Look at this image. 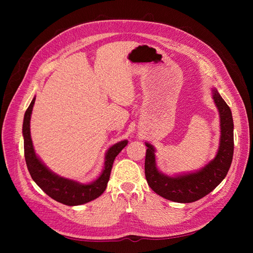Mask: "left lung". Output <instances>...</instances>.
I'll list each match as a JSON object with an SVG mask.
<instances>
[{"instance_id":"1","label":"left lung","mask_w":253,"mask_h":253,"mask_svg":"<svg viewBox=\"0 0 253 253\" xmlns=\"http://www.w3.org/2000/svg\"><path fill=\"white\" fill-rule=\"evenodd\" d=\"M212 98L219 115L220 137L216 155L194 172L168 175L158 170L154 145L145 142L147 154L144 173L148 185L155 193L175 203H193L201 200L223 181L233 157V119L232 113L216 88H212Z\"/></svg>"}]
</instances>
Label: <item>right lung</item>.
I'll list each match as a JSON object with an SVG mask.
<instances>
[{
	"label": "right lung",
	"instance_id": "obj_1",
	"mask_svg": "<svg viewBox=\"0 0 253 253\" xmlns=\"http://www.w3.org/2000/svg\"><path fill=\"white\" fill-rule=\"evenodd\" d=\"M36 97L30 102L23 120V137H24V154L28 171L33 180L45 193L61 204L66 206H79L96 200L106 189L110 179L114 160L127 144V140H122L113 144L104 155V168L94 181L82 183L77 180L65 178L53 173L48 167L36 154L30 135V118L34 109Z\"/></svg>",
	"mask_w": 253,
	"mask_h": 253
}]
</instances>
